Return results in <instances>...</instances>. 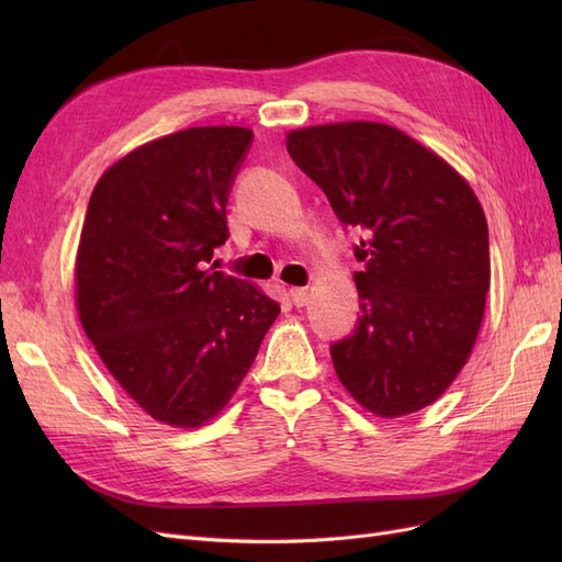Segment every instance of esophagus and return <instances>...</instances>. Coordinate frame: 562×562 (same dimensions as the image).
I'll return each mask as SVG.
<instances>
[{"mask_svg": "<svg viewBox=\"0 0 562 562\" xmlns=\"http://www.w3.org/2000/svg\"><path fill=\"white\" fill-rule=\"evenodd\" d=\"M288 295H291L295 307H304V304H307V297H310L307 288H291V291H288Z\"/></svg>", "mask_w": 562, "mask_h": 562, "instance_id": "34e87169", "label": "esophagus"}]
</instances>
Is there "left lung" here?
Listing matches in <instances>:
<instances>
[{
    "label": "left lung",
    "mask_w": 562,
    "mask_h": 562,
    "mask_svg": "<svg viewBox=\"0 0 562 562\" xmlns=\"http://www.w3.org/2000/svg\"><path fill=\"white\" fill-rule=\"evenodd\" d=\"M285 147L337 217L363 229L359 328L330 349L339 382L382 419L422 411L467 366L483 323L490 246L479 196L389 124L295 128Z\"/></svg>",
    "instance_id": "8db88e82"
}]
</instances>
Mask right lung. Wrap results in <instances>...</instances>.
<instances>
[{"label":"right lung","mask_w":562,"mask_h":562,"mask_svg":"<svg viewBox=\"0 0 562 562\" xmlns=\"http://www.w3.org/2000/svg\"><path fill=\"white\" fill-rule=\"evenodd\" d=\"M252 131L194 126L116 159L93 187L75 262L81 328L138 407L176 429L225 411L281 307L206 269Z\"/></svg>","instance_id":"1"}]
</instances>
